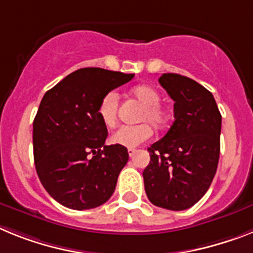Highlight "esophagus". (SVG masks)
Instances as JSON below:
<instances>
[{
  "label": "esophagus",
  "mask_w": 253,
  "mask_h": 253,
  "mask_svg": "<svg viewBox=\"0 0 253 253\" xmlns=\"http://www.w3.org/2000/svg\"><path fill=\"white\" fill-rule=\"evenodd\" d=\"M135 153H136V149H135V148H130V149H128V156H130L131 158L135 156Z\"/></svg>",
  "instance_id": "1"
}]
</instances>
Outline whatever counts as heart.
Wrapping results in <instances>:
<instances>
[{
	"label": "heart",
	"instance_id": "heart-1",
	"mask_svg": "<svg viewBox=\"0 0 253 253\" xmlns=\"http://www.w3.org/2000/svg\"><path fill=\"white\" fill-rule=\"evenodd\" d=\"M131 95L140 104H143L137 120L150 122L157 130H161L166 126L169 113L166 108L161 104V94L154 87L149 84H139L131 90ZM118 107H120L118 95L113 91H110L101 97L99 108H97V116L104 126L109 128L116 126ZM150 125L147 122H143L139 125H133V126H121L110 136V141L116 145L125 146V148H135L139 144L150 139L153 130Z\"/></svg>",
	"mask_w": 253,
	"mask_h": 253
}]
</instances>
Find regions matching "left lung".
<instances>
[{
  "mask_svg": "<svg viewBox=\"0 0 253 253\" xmlns=\"http://www.w3.org/2000/svg\"><path fill=\"white\" fill-rule=\"evenodd\" d=\"M159 84L175 101L172 126L148 148L145 193L157 207L182 211L202 198L217 169L221 114L213 95L194 80L165 73Z\"/></svg>",
  "mask_w": 253,
  "mask_h": 253,
  "instance_id": "left-lung-1",
  "label": "left lung"
}]
</instances>
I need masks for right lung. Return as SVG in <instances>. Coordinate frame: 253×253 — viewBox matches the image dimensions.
<instances>
[{
	"label": "right lung",
	"mask_w": 253,
	"mask_h": 253,
	"mask_svg": "<svg viewBox=\"0 0 253 253\" xmlns=\"http://www.w3.org/2000/svg\"><path fill=\"white\" fill-rule=\"evenodd\" d=\"M132 78L82 68L42 97L33 121L36 171L48 194L68 209H95L113 194L128 153L125 146L105 145L108 130L97 108L104 95Z\"/></svg>",
	"instance_id": "right-lung-1"
}]
</instances>
